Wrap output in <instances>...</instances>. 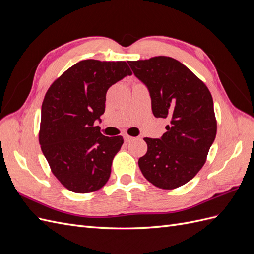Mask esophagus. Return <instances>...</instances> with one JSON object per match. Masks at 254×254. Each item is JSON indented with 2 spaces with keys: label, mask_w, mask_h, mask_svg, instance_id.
Returning a JSON list of instances; mask_svg holds the SVG:
<instances>
[{
  "label": "esophagus",
  "mask_w": 254,
  "mask_h": 254,
  "mask_svg": "<svg viewBox=\"0 0 254 254\" xmlns=\"http://www.w3.org/2000/svg\"><path fill=\"white\" fill-rule=\"evenodd\" d=\"M123 136H124V140H125V142H130V141H131L132 139H133V137L132 136H130V135H128V134H124V135H123Z\"/></svg>",
  "instance_id": "esophagus-1"
}]
</instances>
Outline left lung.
Returning a JSON list of instances; mask_svg holds the SVG:
<instances>
[{
    "label": "left lung",
    "instance_id": "obj_1",
    "mask_svg": "<svg viewBox=\"0 0 254 254\" xmlns=\"http://www.w3.org/2000/svg\"><path fill=\"white\" fill-rule=\"evenodd\" d=\"M128 64L149 91L153 115L170 121L161 139L144 137L147 152L139 159L140 170L159 189L179 188L201 170L216 136L212 95L193 72L172 57Z\"/></svg>",
    "mask_w": 254,
    "mask_h": 254
}]
</instances>
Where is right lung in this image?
<instances>
[{"mask_svg":"<svg viewBox=\"0 0 254 254\" xmlns=\"http://www.w3.org/2000/svg\"><path fill=\"white\" fill-rule=\"evenodd\" d=\"M126 61L81 60L52 83L41 108L39 143L52 173L64 188L87 194L103 188L123 136H105L106 93L131 75Z\"/></svg>","mask_w":254,"mask_h":254,"instance_id":"obj_1","label":"right lung"}]
</instances>
